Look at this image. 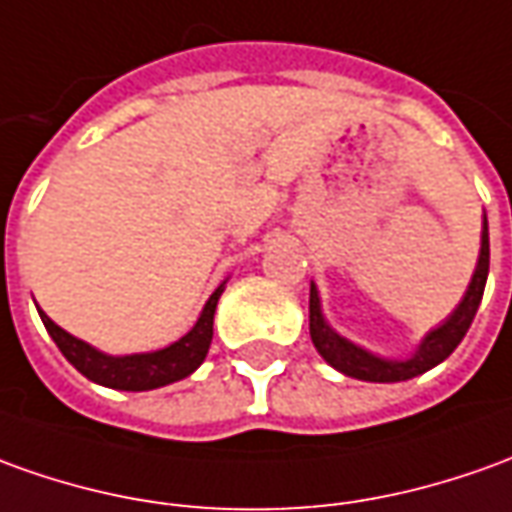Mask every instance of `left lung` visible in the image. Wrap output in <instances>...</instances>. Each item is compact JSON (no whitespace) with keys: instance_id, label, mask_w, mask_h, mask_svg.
Instances as JSON below:
<instances>
[{"instance_id":"1","label":"left lung","mask_w":512,"mask_h":512,"mask_svg":"<svg viewBox=\"0 0 512 512\" xmlns=\"http://www.w3.org/2000/svg\"><path fill=\"white\" fill-rule=\"evenodd\" d=\"M488 267H491V245H488V220H485L482 222V250H479L477 270H474V278L468 284L465 298L454 309V315L426 337L421 348L415 351V357L404 359V362L373 357V354L362 351L354 343L343 340L340 334H334L329 329V323L323 320L320 298H317L315 284H312V290H309V334H312V343H315L320 357L326 359L331 368H337L351 379H362V382H407L412 376H421L426 370L440 365L457 345L463 343L465 331L471 329L479 301H482V292H485Z\"/></svg>"}]
</instances>
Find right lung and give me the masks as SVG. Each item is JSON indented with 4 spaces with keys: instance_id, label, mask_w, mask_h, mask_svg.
<instances>
[{
    "instance_id": "1",
    "label": "right lung",
    "mask_w": 512,
    "mask_h": 512,
    "mask_svg": "<svg viewBox=\"0 0 512 512\" xmlns=\"http://www.w3.org/2000/svg\"><path fill=\"white\" fill-rule=\"evenodd\" d=\"M220 295L222 287L214 290L206 309H203V315L195 323V329L189 331L186 337H181L178 343L161 348V351H153V354H133V357L100 354L97 348H91L83 340L72 337L61 326H55L41 309H38V315L44 320L49 337L61 348L63 357L69 359L86 379L105 384V387H114V390H133L136 393V390H155V387L186 379L192 370L200 368V362L209 354L211 337H214V309H217Z\"/></svg>"
}]
</instances>
